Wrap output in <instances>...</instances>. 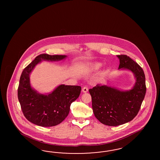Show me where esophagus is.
Wrapping results in <instances>:
<instances>
[{
  "label": "esophagus",
  "instance_id": "1",
  "mask_svg": "<svg viewBox=\"0 0 160 160\" xmlns=\"http://www.w3.org/2000/svg\"><path fill=\"white\" fill-rule=\"evenodd\" d=\"M88 88L87 87H84L82 88V92H88Z\"/></svg>",
  "mask_w": 160,
  "mask_h": 160
}]
</instances>
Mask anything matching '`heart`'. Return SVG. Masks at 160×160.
<instances>
[{"mask_svg": "<svg viewBox=\"0 0 160 160\" xmlns=\"http://www.w3.org/2000/svg\"><path fill=\"white\" fill-rule=\"evenodd\" d=\"M102 66V63H99V62H96V63H92V64L90 65L89 69L92 71H96L101 68Z\"/></svg>", "mask_w": 160, "mask_h": 160, "instance_id": "obj_1", "label": "heart"}]
</instances>
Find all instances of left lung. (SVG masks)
Listing matches in <instances>:
<instances>
[{
	"label": "left lung",
	"mask_w": 160,
	"mask_h": 160,
	"mask_svg": "<svg viewBox=\"0 0 160 160\" xmlns=\"http://www.w3.org/2000/svg\"><path fill=\"white\" fill-rule=\"evenodd\" d=\"M117 57L120 59L118 69H127L134 73L136 78L134 87L123 92L97 84L89 89L94 114L98 121L107 126H120L131 121L139 112L146 92L142 68L127 55Z\"/></svg>",
	"instance_id": "obj_1"
}]
</instances>
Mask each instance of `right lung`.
Listing matches in <instances>:
<instances>
[{
	"label": "right lung",
	"instance_id": "right-lung-1",
	"mask_svg": "<svg viewBox=\"0 0 160 160\" xmlns=\"http://www.w3.org/2000/svg\"><path fill=\"white\" fill-rule=\"evenodd\" d=\"M65 55L42 54L24 68L20 78L18 96L22 112L26 119L36 125L52 127L60 124L67 117L71 104L79 97L82 87L60 85L48 95L39 94L30 83V73L42 60L58 61Z\"/></svg>",
	"mask_w": 160,
	"mask_h": 160
}]
</instances>
